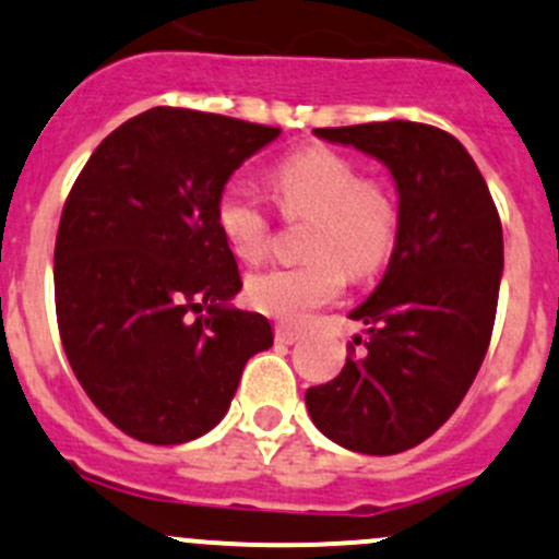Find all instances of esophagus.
<instances>
[{"label": "esophagus", "mask_w": 559, "mask_h": 559, "mask_svg": "<svg viewBox=\"0 0 559 559\" xmlns=\"http://www.w3.org/2000/svg\"><path fill=\"white\" fill-rule=\"evenodd\" d=\"M299 337H302V329L289 326V324H278V326H275V340H278V343L295 345Z\"/></svg>", "instance_id": "1"}]
</instances>
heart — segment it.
Segmentation results:
<instances>
[{
  "label": "heart",
  "instance_id": "1",
  "mask_svg": "<svg viewBox=\"0 0 559 559\" xmlns=\"http://www.w3.org/2000/svg\"><path fill=\"white\" fill-rule=\"evenodd\" d=\"M270 179L281 214L310 219L308 260L251 275L246 299L270 319L299 324L343 295L348 275L369 278L391 260L399 240V201L383 179L361 176L356 160L329 146L284 157ZM214 222L238 260L257 262L267 254L273 222L249 185L222 187Z\"/></svg>",
  "mask_w": 559,
  "mask_h": 559
}]
</instances>
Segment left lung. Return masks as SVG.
I'll return each mask as SVG.
<instances>
[{"instance_id":"obj_1","label":"left lung","mask_w":559,"mask_h":559,"mask_svg":"<svg viewBox=\"0 0 559 559\" xmlns=\"http://www.w3.org/2000/svg\"><path fill=\"white\" fill-rule=\"evenodd\" d=\"M391 168L399 240L383 281L350 313L367 337L343 372L305 391L319 431L364 455L426 442L463 402L496 324L503 270L501 216L477 163L452 133L388 120L316 128Z\"/></svg>"}]
</instances>
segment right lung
I'll return each instance as SVG.
<instances>
[{
	"label": "right lung",
	"mask_w": 559,
	"mask_h": 559,
	"mask_svg": "<svg viewBox=\"0 0 559 559\" xmlns=\"http://www.w3.org/2000/svg\"><path fill=\"white\" fill-rule=\"evenodd\" d=\"M281 128L155 107L85 163L56 235V316L91 402L122 433L181 444L225 418L246 361L273 345L240 292L214 203Z\"/></svg>",
	"instance_id": "right-lung-1"
}]
</instances>
